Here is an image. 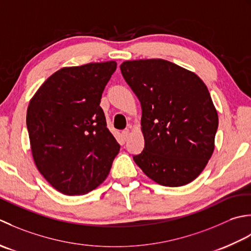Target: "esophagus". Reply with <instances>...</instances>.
<instances>
[{
  "instance_id": "34e87169",
  "label": "esophagus",
  "mask_w": 251,
  "mask_h": 251,
  "mask_svg": "<svg viewBox=\"0 0 251 251\" xmlns=\"http://www.w3.org/2000/svg\"><path fill=\"white\" fill-rule=\"evenodd\" d=\"M129 135H130V131H129V129H126V130L122 131V136H124V139H125L126 141L127 140V137H129Z\"/></svg>"
}]
</instances>
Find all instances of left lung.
<instances>
[{"mask_svg":"<svg viewBox=\"0 0 251 251\" xmlns=\"http://www.w3.org/2000/svg\"><path fill=\"white\" fill-rule=\"evenodd\" d=\"M120 69L142 106L145 147L133 159L160 185L191 183L213 154L219 125L206 84L193 71L159 58L126 60Z\"/></svg>","mask_w":251,"mask_h":251,"instance_id":"8db88e82","label":"left lung"}]
</instances>
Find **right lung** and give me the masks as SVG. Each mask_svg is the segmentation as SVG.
I'll return each mask as SVG.
<instances>
[{"label":"right lung","instance_id":"1","mask_svg":"<svg viewBox=\"0 0 251 251\" xmlns=\"http://www.w3.org/2000/svg\"><path fill=\"white\" fill-rule=\"evenodd\" d=\"M116 68L115 60L64 67L30 100L25 121L35 167L65 195L95 190L118 155L120 145L100 106Z\"/></svg>","mask_w":251,"mask_h":251}]
</instances>
